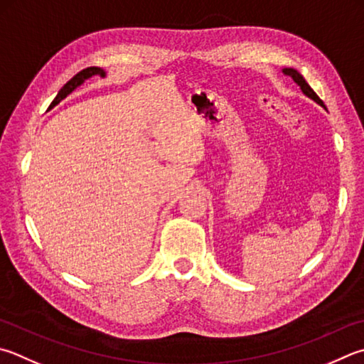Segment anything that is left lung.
Returning a JSON list of instances; mask_svg holds the SVG:
<instances>
[{"mask_svg": "<svg viewBox=\"0 0 364 364\" xmlns=\"http://www.w3.org/2000/svg\"><path fill=\"white\" fill-rule=\"evenodd\" d=\"M282 71H283V73H285V75H288L289 77H293V81H294V82H296L297 85H299V87H301V90H302V94H304V95H306V97H309V98H310V100H314L315 103H318V105H320V107H323V108H326V107H325V103H323V102L320 100V97L315 94V92H314V89H312V87H310V85L307 84V81H306V79H304V76L301 75V73H299V71H297V70H294V68H283Z\"/></svg>", "mask_w": 364, "mask_h": 364, "instance_id": "8db88e82", "label": "left lung"}]
</instances>
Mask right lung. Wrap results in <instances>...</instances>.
<instances>
[{
	"label": "right lung",
	"mask_w": 364,
	"mask_h": 364,
	"mask_svg": "<svg viewBox=\"0 0 364 364\" xmlns=\"http://www.w3.org/2000/svg\"><path fill=\"white\" fill-rule=\"evenodd\" d=\"M94 76H102V77H107V71H105L103 68H100V67H89V68H85V70H82V71H79L76 76H73L70 81L63 85V87L58 90V94H57V97L54 98V102L50 103V107L49 108H54V107H57L58 103H60L62 100H65V98H67L71 92H75L77 87H81V85L87 81V79H90V77H94Z\"/></svg>",
	"instance_id": "right-lung-1"
}]
</instances>
